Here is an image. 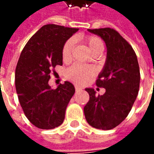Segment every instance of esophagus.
Returning a JSON list of instances; mask_svg holds the SVG:
<instances>
[{
    "label": "esophagus",
    "mask_w": 154,
    "mask_h": 154,
    "mask_svg": "<svg viewBox=\"0 0 154 154\" xmlns=\"http://www.w3.org/2000/svg\"><path fill=\"white\" fill-rule=\"evenodd\" d=\"M75 91H81V88H80V87H79V86H78V85H75Z\"/></svg>",
    "instance_id": "1"
}]
</instances>
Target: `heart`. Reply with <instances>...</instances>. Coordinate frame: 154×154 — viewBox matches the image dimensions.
Returning a JSON list of instances; mask_svg holds the SVG:
<instances>
[{"label": "heart", "mask_w": 154, "mask_h": 154, "mask_svg": "<svg viewBox=\"0 0 154 154\" xmlns=\"http://www.w3.org/2000/svg\"><path fill=\"white\" fill-rule=\"evenodd\" d=\"M85 42L87 45L89 50L94 56H98L104 50V43L102 40L96 36H89L85 38ZM74 39H69L64 43L62 50V56L63 60L68 61L72 57V52L74 48ZM95 75V69L91 66H86L80 63H75L65 71V76L68 79L76 84L86 83L92 79Z\"/></svg>", "instance_id": "heart-1"}]
</instances>
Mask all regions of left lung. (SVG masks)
Here are the masks:
<instances>
[{"instance_id":"1","label":"left lung","mask_w":154,"mask_h":154,"mask_svg":"<svg viewBox=\"0 0 154 154\" xmlns=\"http://www.w3.org/2000/svg\"><path fill=\"white\" fill-rule=\"evenodd\" d=\"M103 40L106 59L98 75L96 85L106 89L102 95L86 88L90 100L84 107L85 116L91 127L111 130L123 122L132 109L138 94L140 69L133 48L114 29L106 27L88 29Z\"/></svg>"}]
</instances>
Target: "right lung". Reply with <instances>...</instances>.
<instances>
[{
  "instance_id": "1",
  "label": "right lung",
  "mask_w": 154,
  "mask_h": 154,
  "mask_svg": "<svg viewBox=\"0 0 154 154\" xmlns=\"http://www.w3.org/2000/svg\"><path fill=\"white\" fill-rule=\"evenodd\" d=\"M78 28L44 25L26 43L15 72L19 102L26 118L40 129H53L63 123L67 106L75 92L65 81L56 89L48 85L56 65H63L64 43Z\"/></svg>"
}]
</instances>
